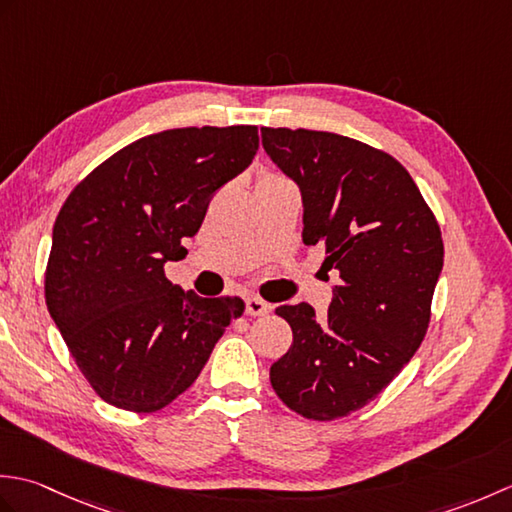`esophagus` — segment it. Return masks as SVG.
<instances>
[{
  "label": "esophagus",
  "mask_w": 512,
  "mask_h": 512,
  "mask_svg": "<svg viewBox=\"0 0 512 512\" xmlns=\"http://www.w3.org/2000/svg\"><path fill=\"white\" fill-rule=\"evenodd\" d=\"M268 310H270V306L264 299H259L255 295L246 297V314H248V317H262V314H266Z\"/></svg>",
  "instance_id": "obj_1"
}]
</instances>
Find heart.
Instances as JSON below:
<instances>
[{"mask_svg": "<svg viewBox=\"0 0 512 512\" xmlns=\"http://www.w3.org/2000/svg\"><path fill=\"white\" fill-rule=\"evenodd\" d=\"M264 178H275V173H268V176H264Z\"/></svg>", "mask_w": 512, "mask_h": 512, "instance_id": "b5f03b06", "label": "heart"}]
</instances>
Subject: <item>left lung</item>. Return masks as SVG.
I'll use <instances>...</instances> for the list:
<instances>
[{
  "label": "left lung",
  "mask_w": 512,
  "mask_h": 512,
  "mask_svg": "<svg viewBox=\"0 0 512 512\" xmlns=\"http://www.w3.org/2000/svg\"><path fill=\"white\" fill-rule=\"evenodd\" d=\"M262 145L299 184L303 244H323L321 268L339 273L323 321L306 301L275 310L292 345L270 367V383L299 416L336 420L372 402L427 334L444 259L440 224L383 149L288 127H262Z\"/></svg>",
  "instance_id": "8db88e82"
}]
</instances>
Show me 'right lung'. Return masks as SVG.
Wrapping results in <instances>:
<instances>
[{
	"label": "right lung",
	"instance_id": "1",
	"mask_svg": "<svg viewBox=\"0 0 512 512\" xmlns=\"http://www.w3.org/2000/svg\"><path fill=\"white\" fill-rule=\"evenodd\" d=\"M255 125L182 127L116 151L63 202L46 266V306L90 387L154 413L187 391L237 297L202 299L165 277L187 255L217 189L253 162Z\"/></svg>",
	"mask_w": 512,
	"mask_h": 512
}]
</instances>
